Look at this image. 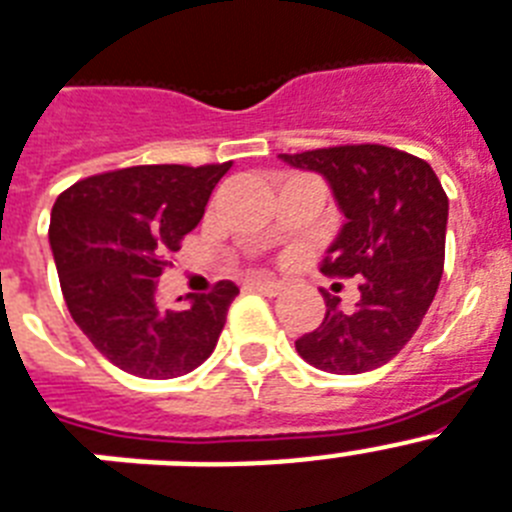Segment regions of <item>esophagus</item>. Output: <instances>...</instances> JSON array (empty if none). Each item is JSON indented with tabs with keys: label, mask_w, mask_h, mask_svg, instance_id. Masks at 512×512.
Masks as SVG:
<instances>
[{
	"label": "esophagus",
	"mask_w": 512,
	"mask_h": 512,
	"mask_svg": "<svg viewBox=\"0 0 512 512\" xmlns=\"http://www.w3.org/2000/svg\"><path fill=\"white\" fill-rule=\"evenodd\" d=\"M249 291H257V294H265V296H276L281 294V283H273V281H249L247 283Z\"/></svg>",
	"instance_id": "obj_1"
}]
</instances>
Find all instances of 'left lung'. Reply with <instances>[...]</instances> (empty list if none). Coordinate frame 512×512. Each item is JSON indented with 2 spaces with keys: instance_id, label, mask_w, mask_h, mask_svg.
Here are the masks:
<instances>
[{
  "instance_id": "obj_1",
  "label": "left lung",
  "mask_w": 512,
  "mask_h": 512,
  "mask_svg": "<svg viewBox=\"0 0 512 512\" xmlns=\"http://www.w3.org/2000/svg\"><path fill=\"white\" fill-rule=\"evenodd\" d=\"M296 169L322 174L346 223L320 270L359 278V302L322 291L325 317L296 351L333 375H359L388 364L422 325L445 268L448 195L424 158L388 145H333L281 153Z\"/></svg>"
}]
</instances>
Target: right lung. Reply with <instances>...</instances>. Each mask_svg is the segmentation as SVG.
I'll list each match as a JSON object with an SVG mask.
<instances>
[{
  "label": "right lung",
  "mask_w": 512,
  "mask_h": 512,
  "mask_svg": "<svg viewBox=\"0 0 512 512\" xmlns=\"http://www.w3.org/2000/svg\"><path fill=\"white\" fill-rule=\"evenodd\" d=\"M231 169L130 166L80 179L51 208L49 242L72 320L114 367L145 377H182L213 354L234 296L231 281L163 309L156 278L205 213Z\"/></svg>",
  "instance_id": "obj_1"
}]
</instances>
